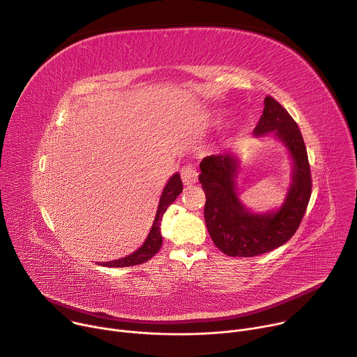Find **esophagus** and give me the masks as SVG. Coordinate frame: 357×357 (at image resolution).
I'll return each instance as SVG.
<instances>
[{"mask_svg":"<svg viewBox=\"0 0 357 357\" xmlns=\"http://www.w3.org/2000/svg\"><path fill=\"white\" fill-rule=\"evenodd\" d=\"M197 175H199V172H197V169H196L195 165H186V167H183L182 171H181L182 181H183V183L188 185V186L197 182Z\"/></svg>","mask_w":357,"mask_h":357,"instance_id":"esophagus-1","label":"esophagus"}]
</instances>
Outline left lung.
I'll list each match as a JSON object with an SVG mask.
<instances>
[{
  "label": "left lung",
  "mask_w": 357,
  "mask_h": 357,
  "mask_svg": "<svg viewBox=\"0 0 357 357\" xmlns=\"http://www.w3.org/2000/svg\"><path fill=\"white\" fill-rule=\"evenodd\" d=\"M274 132L294 161L292 183L277 212L254 215L237 197L238 161L233 154L211 155L200 162L199 182L206 195L205 222L215 245L230 257H254L287 243L298 230L308 208L312 179L307 148L298 124L278 101L267 96L254 135Z\"/></svg>",
  "instance_id": "left-lung-1"
}]
</instances>
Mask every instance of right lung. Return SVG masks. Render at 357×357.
Masks as SVG:
<instances>
[{
  "label": "right lung",
  "mask_w": 357,
  "mask_h": 357,
  "mask_svg": "<svg viewBox=\"0 0 357 357\" xmlns=\"http://www.w3.org/2000/svg\"><path fill=\"white\" fill-rule=\"evenodd\" d=\"M183 186H182V181L179 174L172 175V178L168 181V183L164 188V192L161 195L160 199V205H158V211L155 215V220L154 225L151 227V231L146 237V240L144 241V244L134 251L130 256L120 259V260H114L110 263H101L100 266L105 267H130V266H137V264H142L145 261H148L149 259H152L155 254L160 251L161 245H162V236H161V220L164 213L167 212L168 206L171 205L172 202H175V199L178 197V195L182 192Z\"/></svg>",
  "instance_id": "right-lung-1"
}]
</instances>
